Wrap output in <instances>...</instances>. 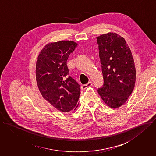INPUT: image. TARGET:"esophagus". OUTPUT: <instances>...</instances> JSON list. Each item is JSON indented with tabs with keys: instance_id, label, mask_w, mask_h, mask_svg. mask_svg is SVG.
I'll list each match as a JSON object with an SVG mask.
<instances>
[{
	"instance_id": "esophagus-1",
	"label": "esophagus",
	"mask_w": 156,
	"mask_h": 156,
	"mask_svg": "<svg viewBox=\"0 0 156 156\" xmlns=\"http://www.w3.org/2000/svg\"><path fill=\"white\" fill-rule=\"evenodd\" d=\"M92 83L91 82V81H89L88 83H87L86 84H84V85H83L82 86V89H86V88H87V87H90V86H92Z\"/></svg>"
}]
</instances>
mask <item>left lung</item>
<instances>
[{"mask_svg":"<svg viewBox=\"0 0 156 156\" xmlns=\"http://www.w3.org/2000/svg\"><path fill=\"white\" fill-rule=\"evenodd\" d=\"M104 78L98 92L105 104L118 108L132 94L136 82V69L131 50L124 38L115 32L98 37Z\"/></svg>","mask_w":156,"mask_h":156,"instance_id":"obj_1","label":"left lung"}]
</instances>
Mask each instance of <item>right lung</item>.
<instances>
[{
  "instance_id": "right-lung-1",
  "label": "right lung",
  "mask_w": 156,
  "mask_h": 156,
  "mask_svg": "<svg viewBox=\"0 0 156 156\" xmlns=\"http://www.w3.org/2000/svg\"><path fill=\"white\" fill-rule=\"evenodd\" d=\"M78 43L70 40L49 43L41 49L36 62V80L42 96L61 112L76 109L80 86L70 76L67 61Z\"/></svg>"
}]
</instances>
